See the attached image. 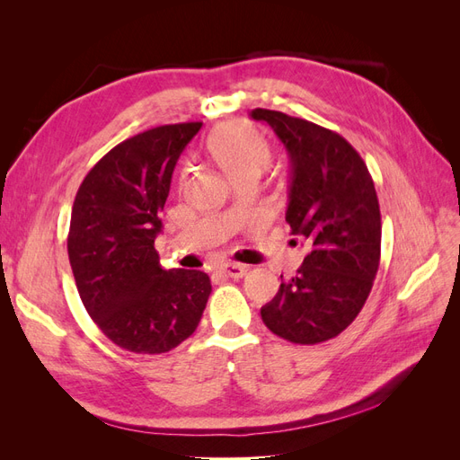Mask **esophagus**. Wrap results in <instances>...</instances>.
<instances>
[{"instance_id":"34e87169","label":"esophagus","mask_w":460,"mask_h":460,"mask_svg":"<svg viewBox=\"0 0 460 460\" xmlns=\"http://www.w3.org/2000/svg\"><path fill=\"white\" fill-rule=\"evenodd\" d=\"M247 270H249L247 264H238V262H226L218 269L220 274L230 276V278H243L247 274Z\"/></svg>"}]
</instances>
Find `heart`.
<instances>
[{
    "mask_svg": "<svg viewBox=\"0 0 460 460\" xmlns=\"http://www.w3.org/2000/svg\"><path fill=\"white\" fill-rule=\"evenodd\" d=\"M208 153L230 178L243 172H261L270 161L267 140L245 124H225L207 142ZM186 172L182 174V180Z\"/></svg>",
    "mask_w": 460,
    "mask_h": 460,
    "instance_id": "obj_1",
    "label": "heart"
}]
</instances>
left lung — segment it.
<instances>
[{"instance_id":"1","label":"left lung","mask_w":460,"mask_h":460,"mask_svg":"<svg viewBox=\"0 0 460 460\" xmlns=\"http://www.w3.org/2000/svg\"><path fill=\"white\" fill-rule=\"evenodd\" d=\"M252 119L267 122L288 151L286 222L307 249L261 318L291 343L332 340L363 309L378 272L382 220L372 176L336 132L270 109H253Z\"/></svg>"}]
</instances>
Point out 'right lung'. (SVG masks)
<instances>
[{
  "mask_svg": "<svg viewBox=\"0 0 460 460\" xmlns=\"http://www.w3.org/2000/svg\"><path fill=\"white\" fill-rule=\"evenodd\" d=\"M203 122L164 124L120 142L95 163L75 198L68 261L82 303L105 336L159 355L196 332L211 280L159 262V213L180 153Z\"/></svg>",
  "mask_w": 460,
  "mask_h": 460,
  "instance_id": "1",
  "label": "right lung"
}]
</instances>
